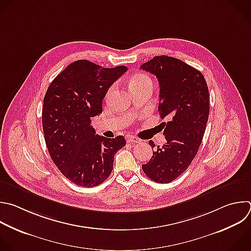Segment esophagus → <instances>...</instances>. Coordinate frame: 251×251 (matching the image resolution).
Instances as JSON below:
<instances>
[{"instance_id": "34e87169", "label": "esophagus", "mask_w": 251, "mask_h": 251, "mask_svg": "<svg viewBox=\"0 0 251 251\" xmlns=\"http://www.w3.org/2000/svg\"><path fill=\"white\" fill-rule=\"evenodd\" d=\"M126 141H127V143H141V140L139 138L132 136V135H127Z\"/></svg>"}]
</instances>
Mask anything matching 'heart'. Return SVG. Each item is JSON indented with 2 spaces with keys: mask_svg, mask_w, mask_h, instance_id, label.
I'll return each mask as SVG.
<instances>
[{
  "mask_svg": "<svg viewBox=\"0 0 251 251\" xmlns=\"http://www.w3.org/2000/svg\"><path fill=\"white\" fill-rule=\"evenodd\" d=\"M146 81H151L150 77L147 76L146 75L144 74H136L135 75H133L130 79V83H129V87L132 88V87H135V86H138L140 85V83H143V82H146ZM113 91V87H111L109 90H108V94H110L111 92Z\"/></svg>",
  "mask_w": 251,
  "mask_h": 251,
  "instance_id": "obj_1",
  "label": "heart"
}]
</instances>
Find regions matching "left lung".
<instances>
[{
	"label": "left lung",
	"mask_w": 251,
	"mask_h": 251,
	"mask_svg": "<svg viewBox=\"0 0 251 251\" xmlns=\"http://www.w3.org/2000/svg\"><path fill=\"white\" fill-rule=\"evenodd\" d=\"M141 69L157 77V109L161 119H168L161 123L165 144L152 151L142 169L150 179L169 183L188 169L202 143L210 111L208 86L200 71L166 55L153 57ZM149 144L154 147L152 141Z\"/></svg>",
	"instance_id": "8db88e82"
}]
</instances>
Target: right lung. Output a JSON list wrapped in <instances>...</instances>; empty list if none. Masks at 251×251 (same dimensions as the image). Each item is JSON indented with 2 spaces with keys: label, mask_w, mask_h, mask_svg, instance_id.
Masks as SVG:
<instances>
[{
  "label": "right lung",
  "mask_w": 251,
  "mask_h": 251,
  "mask_svg": "<svg viewBox=\"0 0 251 251\" xmlns=\"http://www.w3.org/2000/svg\"><path fill=\"white\" fill-rule=\"evenodd\" d=\"M127 67L102 68L77 60L50 83L43 100L42 126L49 154L70 181L82 187L102 183L111 174L123 136L96 135L92 118L102 112V100Z\"/></svg>",
  "instance_id": "right-lung-1"
}]
</instances>
